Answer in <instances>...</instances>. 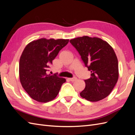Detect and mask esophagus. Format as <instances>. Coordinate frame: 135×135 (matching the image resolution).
I'll list each match as a JSON object with an SVG mask.
<instances>
[{"label":"esophagus","instance_id":"esophagus-1","mask_svg":"<svg viewBox=\"0 0 135 135\" xmlns=\"http://www.w3.org/2000/svg\"><path fill=\"white\" fill-rule=\"evenodd\" d=\"M69 79L70 80V81H74L77 80V78H76V77H73V78H69Z\"/></svg>","mask_w":135,"mask_h":135}]
</instances>
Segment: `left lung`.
Masks as SVG:
<instances>
[{
    "mask_svg": "<svg viewBox=\"0 0 135 135\" xmlns=\"http://www.w3.org/2000/svg\"><path fill=\"white\" fill-rule=\"evenodd\" d=\"M79 52L85 66L91 71V78L84 80L85 87L80 96L96 102L111 93L119 76L115 53L106 41L97 37L83 36L70 40Z\"/></svg>",
    "mask_w": 135,
    "mask_h": 135,
    "instance_id": "8db88e82",
    "label": "left lung"
}]
</instances>
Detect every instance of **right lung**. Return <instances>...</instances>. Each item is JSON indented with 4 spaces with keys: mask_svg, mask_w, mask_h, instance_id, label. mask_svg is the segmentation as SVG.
I'll list each match as a JSON object with an SVG mask.
<instances>
[{
    "mask_svg": "<svg viewBox=\"0 0 135 135\" xmlns=\"http://www.w3.org/2000/svg\"><path fill=\"white\" fill-rule=\"evenodd\" d=\"M69 39L41 38L28 43L19 62L20 82L32 99L47 103L57 96L66 79L47 74L50 65Z\"/></svg>",
    "mask_w": 135,
    "mask_h": 135,
    "instance_id": "right-lung-1",
    "label": "right lung"
}]
</instances>
